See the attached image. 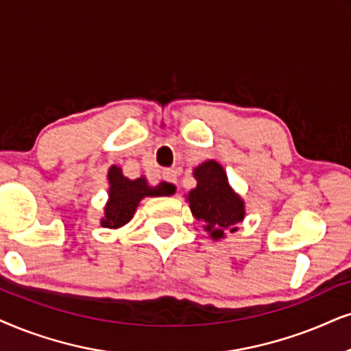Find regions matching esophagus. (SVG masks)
Returning <instances> with one entry per match:
<instances>
[{
	"mask_svg": "<svg viewBox=\"0 0 351 351\" xmlns=\"http://www.w3.org/2000/svg\"><path fill=\"white\" fill-rule=\"evenodd\" d=\"M180 171H181V168H170V170H163V180L168 181V183H176Z\"/></svg>",
	"mask_w": 351,
	"mask_h": 351,
	"instance_id": "obj_1",
	"label": "esophagus"
}]
</instances>
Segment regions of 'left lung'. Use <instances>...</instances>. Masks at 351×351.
<instances>
[{
  "mask_svg": "<svg viewBox=\"0 0 351 351\" xmlns=\"http://www.w3.org/2000/svg\"><path fill=\"white\" fill-rule=\"evenodd\" d=\"M197 186L186 194V201L196 220L215 241L234 233L245 220L246 207L243 197L228 183L227 171L215 160H206L193 170Z\"/></svg>",
  "mask_w": 351,
  "mask_h": 351,
  "instance_id": "1",
  "label": "left lung"
}]
</instances>
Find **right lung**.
<instances>
[{"label":"right lung","mask_w":351,"mask_h":351,"mask_svg":"<svg viewBox=\"0 0 351 351\" xmlns=\"http://www.w3.org/2000/svg\"><path fill=\"white\" fill-rule=\"evenodd\" d=\"M106 180H108V201L105 204L100 225L110 230L124 227L134 217L136 208L144 197L170 196L175 193V188L167 181L149 184L145 176L136 180L126 178L121 168L117 165L110 167Z\"/></svg>","instance_id":"add662e5"}]
</instances>
